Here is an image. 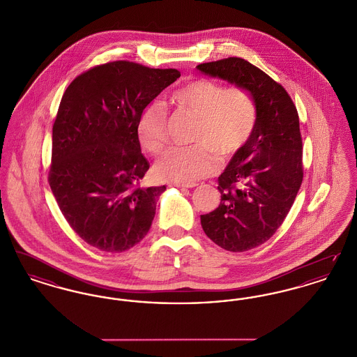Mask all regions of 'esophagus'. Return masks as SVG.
<instances>
[{
    "mask_svg": "<svg viewBox=\"0 0 357 357\" xmlns=\"http://www.w3.org/2000/svg\"><path fill=\"white\" fill-rule=\"evenodd\" d=\"M174 186L176 187H182V188H192V187L198 186L197 183H176V185H174Z\"/></svg>",
    "mask_w": 357,
    "mask_h": 357,
    "instance_id": "34e87169",
    "label": "esophagus"
}]
</instances>
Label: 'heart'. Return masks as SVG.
<instances>
[{
    "instance_id": "1",
    "label": "heart",
    "mask_w": 357,
    "mask_h": 357,
    "mask_svg": "<svg viewBox=\"0 0 357 357\" xmlns=\"http://www.w3.org/2000/svg\"><path fill=\"white\" fill-rule=\"evenodd\" d=\"M171 102L197 118L191 147H174L155 163L159 179L192 183L218 170V158L229 162L250 142L257 124L253 96L242 86L206 77L190 80L171 93ZM143 149L159 153L167 142V112L159 104L146 107L137 123Z\"/></svg>"
}]
</instances>
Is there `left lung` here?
I'll list each match as a JSON object with an SVG mask.
<instances>
[{"mask_svg": "<svg viewBox=\"0 0 357 357\" xmlns=\"http://www.w3.org/2000/svg\"><path fill=\"white\" fill-rule=\"evenodd\" d=\"M197 68L245 88L257 105L255 132L218 178L221 204L201 215L206 236L229 252L266 242L282 225L304 178L298 112L287 89L241 57Z\"/></svg>", "mask_w": 357, "mask_h": 357, "instance_id": "obj_1", "label": "left lung"}]
</instances>
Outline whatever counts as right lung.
<instances>
[{"label": "right lung", "instance_id": "obj_1", "mask_svg": "<svg viewBox=\"0 0 357 357\" xmlns=\"http://www.w3.org/2000/svg\"><path fill=\"white\" fill-rule=\"evenodd\" d=\"M181 72L118 60L79 75L66 89L52 130L48 182L75 233L120 253L147 236L166 186L142 187L150 169L140 151L143 109Z\"/></svg>", "mask_w": 357, "mask_h": 357}]
</instances>
